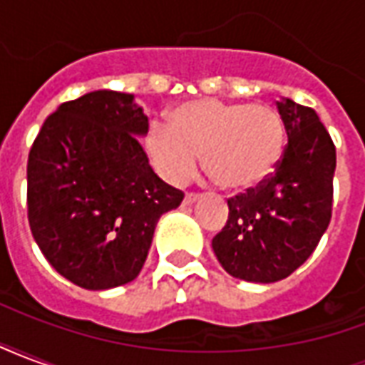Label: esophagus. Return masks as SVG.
I'll return each instance as SVG.
<instances>
[{
	"label": "esophagus",
	"mask_w": 365,
	"mask_h": 365,
	"mask_svg": "<svg viewBox=\"0 0 365 365\" xmlns=\"http://www.w3.org/2000/svg\"><path fill=\"white\" fill-rule=\"evenodd\" d=\"M197 199H199V195H195V193H187V195L183 197V205H193Z\"/></svg>",
	"instance_id": "34e87169"
}]
</instances>
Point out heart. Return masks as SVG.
<instances>
[{
	"instance_id": "obj_1",
	"label": "heart",
	"mask_w": 365,
	"mask_h": 365,
	"mask_svg": "<svg viewBox=\"0 0 365 365\" xmlns=\"http://www.w3.org/2000/svg\"><path fill=\"white\" fill-rule=\"evenodd\" d=\"M287 143L282 115L246 101L197 99L175 107L170 125L152 123L144 146L158 174L172 185L203 170L225 191L252 190L282 162Z\"/></svg>"
}]
</instances>
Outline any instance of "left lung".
<instances>
[{
  "label": "left lung",
  "instance_id": "1",
  "mask_svg": "<svg viewBox=\"0 0 365 365\" xmlns=\"http://www.w3.org/2000/svg\"><path fill=\"white\" fill-rule=\"evenodd\" d=\"M287 146L272 178L229 201V221L213 238L227 274L274 283L313 254L330 222L336 150L314 109L282 97Z\"/></svg>",
  "mask_w": 365,
  "mask_h": 365
}]
</instances>
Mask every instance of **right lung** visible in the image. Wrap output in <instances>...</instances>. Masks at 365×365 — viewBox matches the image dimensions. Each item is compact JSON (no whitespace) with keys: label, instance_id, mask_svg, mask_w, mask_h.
Segmentation results:
<instances>
[{"label":"right lung","instance_id":"right-lung-1","mask_svg":"<svg viewBox=\"0 0 365 365\" xmlns=\"http://www.w3.org/2000/svg\"><path fill=\"white\" fill-rule=\"evenodd\" d=\"M148 117L133 93L90 91L44 120L29 152V225L60 275L103 291L140 274L160 217L183 193L140 146Z\"/></svg>","mask_w":365,"mask_h":365}]
</instances>
